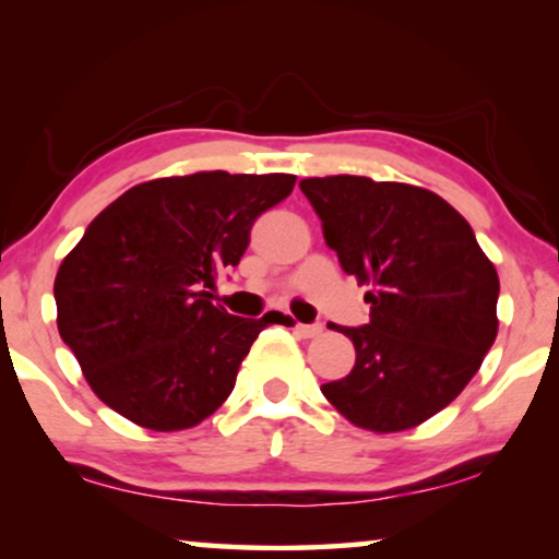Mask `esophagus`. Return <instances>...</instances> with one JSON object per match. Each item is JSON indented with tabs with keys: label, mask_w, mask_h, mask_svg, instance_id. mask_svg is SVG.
Segmentation results:
<instances>
[{
	"label": "esophagus",
	"mask_w": 559,
	"mask_h": 559,
	"mask_svg": "<svg viewBox=\"0 0 559 559\" xmlns=\"http://www.w3.org/2000/svg\"><path fill=\"white\" fill-rule=\"evenodd\" d=\"M295 333L302 335V338H316V335L323 333V325H320V323H312V325L295 323Z\"/></svg>",
	"instance_id": "34e87169"
}]
</instances>
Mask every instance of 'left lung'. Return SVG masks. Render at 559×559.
<instances>
[{
	"mask_svg": "<svg viewBox=\"0 0 559 559\" xmlns=\"http://www.w3.org/2000/svg\"><path fill=\"white\" fill-rule=\"evenodd\" d=\"M343 272L369 285L348 377L320 386L348 423L402 432L445 409L499 333V274L473 228L432 190L361 175L305 178Z\"/></svg>",
	"mask_w": 559,
	"mask_h": 559,
	"instance_id": "left-lung-1",
	"label": "left lung"
}]
</instances>
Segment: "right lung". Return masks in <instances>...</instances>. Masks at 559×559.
<instances>
[{"label":"right lung","mask_w":559,"mask_h":559,"mask_svg":"<svg viewBox=\"0 0 559 559\" xmlns=\"http://www.w3.org/2000/svg\"><path fill=\"white\" fill-rule=\"evenodd\" d=\"M295 175L224 170L129 188L91 221L56 274L60 338L106 407L157 432L211 417L251 343L282 312L236 318L211 302L249 231Z\"/></svg>","instance_id":"1"}]
</instances>
